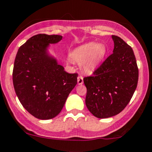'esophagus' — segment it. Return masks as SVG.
I'll return each mask as SVG.
<instances>
[{
  "mask_svg": "<svg viewBox=\"0 0 152 152\" xmlns=\"http://www.w3.org/2000/svg\"><path fill=\"white\" fill-rule=\"evenodd\" d=\"M77 82H78V85H82L84 82L83 81V77H82V76H79V77L77 78Z\"/></svg>",
  "mask_w": 152,
  "mask_h": 152,
  "instance_id": "1",
  "label": "esophagus"
}]
</instances>
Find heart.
Masks as SVG:
<instances>
[{
    "mask_svg": "<svg viewBox=\"0 0 152 152\" xmlns=\"http://www.w3.org/2000/svg\"><path fill=\"white\" fill-rule=\"evenodd\" d=\"M107 52V47L104 44L89 42L75 50L71 57L78 63H83L82 70L90 73L103 60Z\"/></svg>",
    "mask_w": 152,
    "mask_h": 152,
    "instance_id": "obj_1",
    "label": "heart"
}]
</instances>
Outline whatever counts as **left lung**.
I'll return each instance as SVG.
<instances>
[{
    "label": "left lung",
    "mask_w": 152,
    "mask_h": 152,
    "mask_svg": "<svg viewBox=\"0 0 152 152\" xmlns=\"http://www.w3.org/2000/svg\"><path fill=\"white\" fill-rule=\"evenodd\" d=\"M113 53L91 76L84 78L85 104L98 118H107L126 107L136 90L138 68L132 48L119 37L112 36Z\"/></svg>",
    "instance_id": "1"
}]
</instances>
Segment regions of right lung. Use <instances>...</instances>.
<instances>
[{
	"mask_svg": "<svg viewBox=\"0 0 152 152\" xmlns=\"http://www.w3.org/2000/svg\"><path fill=\"white\" fill-rule=\"evenodd\" d=\"M61 35L40 34L18 49L14 63L13 85L21 104L35 118L49 120L61 112L77 84V73H68L49 52Z\"/></svg>",
	"mask_w": 152,
	"mask_h": 152,
	"instance_id": "right-lung-1",
	"label": "right lung"
}]
</instances>
